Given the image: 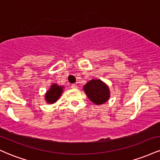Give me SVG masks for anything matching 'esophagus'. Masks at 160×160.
Masks as SVG:
<instances>
[{
  "instance_id": "obj_1",
  "label": "esophagus",
  "mask_w": 160,
  "mask_h": 160,
  "mask_svg": "<svg viewBox=\"0 0 160 160\" xmlns=\"http://www.w3.org/2000/svg\"><path fill=\"white\" fill-rule=\"evenodd\" d=\"M71 88L72 89H78V86H77V84H72L71 85Z\"/></svg>"
}]
</instances>
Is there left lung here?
Wrapping results in <instances>:
<instances>
[{"mask_svg":"<svg viewBox=\"0 0 160 160\" xmlns=\"http://www.w3.org/2000/svg\"><path fill=\"white\" fill-rule=\"evenodd\" d=\"M83 90L89 100L97 105L106 103L111 96L108 86L99 79H92L87 82L83 86Z\"/></svg>","mask_w":160,"mask_h":160,"instance_id":"8db88e82","label":"left lung"}]
</instances>
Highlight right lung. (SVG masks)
<instances>
[{
  "label": "right lung",
  "instance_id": "add662e5",
  "mask_svg": "<svg viewBox=\"0 0 160 160\" xmlns=\"http://www.w3.org/2000/svg\"><path fill=\"white\" fill-rule=\"evenodd\" d=\"M64 86H59L56 83H52L50 88L44 95V98L47 104H54L62 96L64 90Z\"/></svg>",
  "mask_w": 160,
  "mask_h": 160
}]
</instances>
